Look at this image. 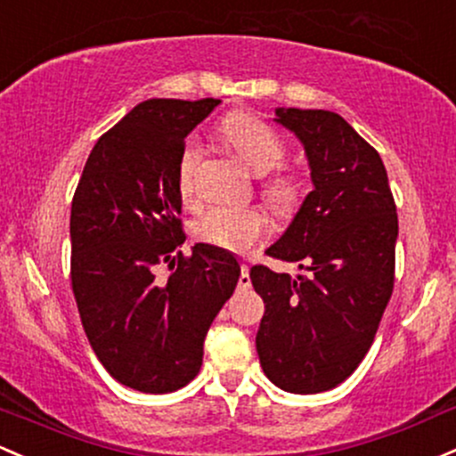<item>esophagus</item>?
I'll use <instances>...</instances> for the list:
<instances>
[{"instance_id":"obj_1","label":"esophagus","mask_w":456,"mask_h":456,"mask_svg":"<svg viewBox=\"0 0 456 456\" xmlns=\"http://www.w3.org/2000/svg\"><path fill=\"white\" fill-rule=\"evenodd\" d=\"M240 289H248L251 288V274H248V266L242 264V273H240V281H238Z\"/></svg>"}]
</instances>
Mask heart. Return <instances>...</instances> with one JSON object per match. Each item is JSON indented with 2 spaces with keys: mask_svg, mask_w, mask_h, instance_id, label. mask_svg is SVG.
Wrapping results in <instances>:
<instances>
[{
  "mask_svg": "<svg viewBox=\"0 0 456 456\" xmlns=\"http://www.w3.org/2000/svg\"><path fill=\"white\" fill-rule=\"evenodd\" d=\"M223 134L244 167L255 175H268L285 159V144L270 125L248 114H238L223 125ZM201 162V144L197 138L186 140L177 162V192L183 203L194 197V175ZM264 194L281 212H289L301 201V183L294 177L281 175L266 183ZM192 232L201 242L214 244L224 251L244 253L259 242L268 232V220L255 208H229L209 205L199 214Z\"/></svg>",
  "mask_w": 456,
  "mask_h": 456,
  "instance_id": "b5f03b06",
  "label": "heart"
}]
</instances>
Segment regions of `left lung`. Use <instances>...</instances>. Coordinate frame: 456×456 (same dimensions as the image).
Returning a JSON list of instances; mask_svg holds the SVG:
<instances>
[{
  "label": "left lung",
  "mask_w": 456,
  "mask_h": 456,
  "mask_svg": "<svg viewBox=\"0 0 456 456\" xmlns=\"http://www.w3.org/2000/svg\"><path fill=\"white\" fill-rule=\"evenodd\" d=\"M274 117L301 140L314 190L266 253L307 274L251 268L266 305L255 346L277 387L318 394L346 381L372 346L394 289L396 205L381 155L339 114Z\"/></svg>",
  "instance_id": "1"
}]
</instances>
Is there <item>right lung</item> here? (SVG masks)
<instances>
[{
    "label": "right lung",
    "instance_id": "obj_1",
    "mask_svg": "<svg viewBox=\"0 0 456 456\" xmlns=\"http://www.w3.org/2000/svg\"><path fill=\"white\" fill-rule=\"evenodd\" d=\"M220 99H147L103 134L71 205V283L84 331L110 377L168 394L197 377L203 342L240 279L233 253L183 244L177 162ZM159 263L174 270L154 279Z\"/></svg>",
    "mask_w": 456,
    "mask_h": 456
}]
</instances>
